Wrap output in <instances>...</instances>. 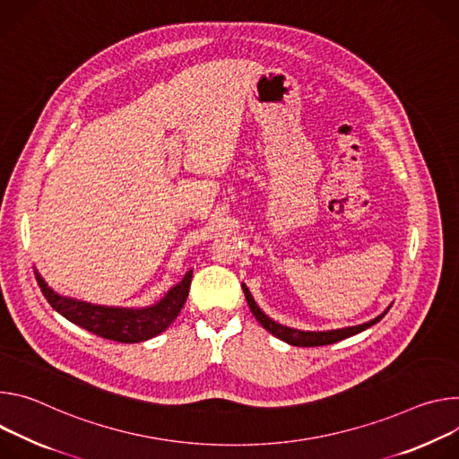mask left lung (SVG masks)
Listing matches in <instances>:
<instances>
[{
	"label": "left lung",
	"mask_w": 459,
	"mask_h": 459,
	"mask_svg": "<svg viewBox=\"0 0 459 459\" xmlns=\"http://www.w3.org/2000/svg\"><path fill=\"white\" fill-rule=\"evenodd\" d=\"M242 291L246 295V300H247V307L251 310V314L255 316V319L263 325V328H266L272 335L279 337L281 341L288 342V344H293V346H323V344H332V342H337V341H342L346 337H351L355 333H361L363 330L374 326L376 323H379L386 314L388 310L392 308L390 307L379 314L376 319L372 321H367L363 325H355V326H346V328H337V330H323V332H308V330H297V328H290V326H284L273 319H270L259 307L255 299L251 297L249 290L246 284H242Z\"/></svg>",
	"instance_id": "left-lung-1"
}]
</instances>
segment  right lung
I'll use <instances>...</instances> for the list:
<instances>
[{"instance_id": "obj_1", "label": "right lung", "mask_w": 459, "mask_h": 459, "mask_svg": "<svg viewBox=\"0 0 459 459\" xmlns=\"http://www.w3.org/2000/svg\"><path fill=\"white\" fill-rule=\"evenodd\" d=\"M34 273L43 297L60 316L91 333L118 342H142L162 333L180 314L193 277V270H189L178 284L169 288L168 293L151 307L124 308L64 297L45 282L38 270H34Z\"/></svg>"}]
</instances>
